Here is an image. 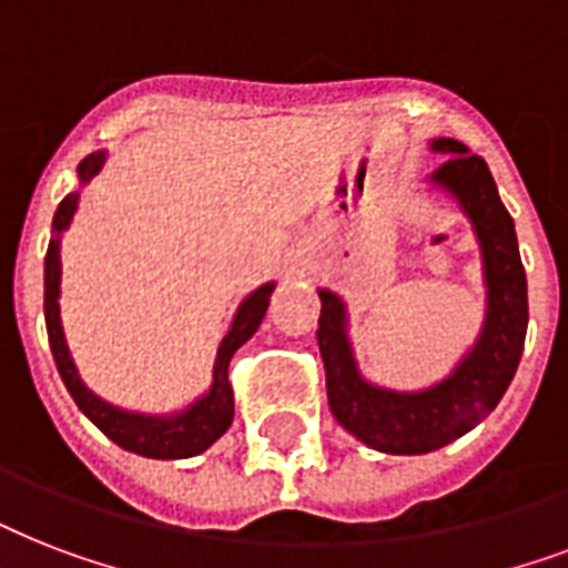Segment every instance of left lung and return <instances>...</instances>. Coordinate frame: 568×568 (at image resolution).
<instances>
[{
    "instance_id": "8db88e82",
    "label": "left lung",
    "mask_w": 568,
    "mask_h": 568,
    "mask_svg": "<svg viewBox=\"0 0 568 568\" xmlns=\"http://www.w3.org/2000/svg\"><path fill=\"white\" fill-rule=\"evenodd\" d=\"M430 153L448 155L427 176V189L450 196L475 232L484 265L486 312L475 345L430 386L400 392L359 372L347 303L318 288V347L327 368L329 413L351 436L383 454L415 457L475 430L510 386L528 333V280L510 212L486 162L454 138H433Z\"/></svg>"
}]
</instances>
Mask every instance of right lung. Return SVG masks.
<instances>
[{
  "label": "right lung",
  "instance_id": "add662e5",
  "mask_svg": "<svg viewBox=\"0 0 568 568\" xmlns=\"http://www.w3.org/2000/svg\"><path fill=\"white\" fill-rule=\"evenodd\" d=\"M109 159V150H97V153L84 155L75 176H79V189L61 200L55 217H52V239H49L47 265H43V315H47V333L49 347L55 356L58 374L64 379L67 392L75 400V406L109 436L114 445L123 450H132L138 457L150 459H189L212 448L214 442L221 439L223 433L230 430L232 415H235V400H232L230 388V359L247 338L258 329L265 318L267 303L274 294L276 283H262L258 288L239 303V310L232 315L230 327L223 333L217 354H214L212 383L203 395L194 397L189 406L173 409V413H138V409H123V406L111 404L100 397L93 388L84 386L82 374L75 368V359L67 347L64 324H61V239L70 230L75 212H79V200L82 189L102 171V164Z\"/></svg>",
  "mask_w": 568,
  "mask_h": 568
}]
</instances>
